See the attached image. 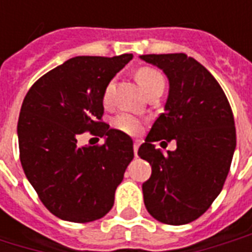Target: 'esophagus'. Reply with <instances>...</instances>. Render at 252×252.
<instances>
[{
    "mask_svg": "<svg viewBox=\"0 0 252 252\" xmlns=\"http://www.w3.org/2000/svg\"><path fill=\"white\" fill-rule=\"evenodd\" d=\"M139 146H140V143L137 142V140H135V143H133V153H135L136 157H137V150H139Z\"/></svg>",
    "mask_w": 252,
    "mask_h": 252,
    "instance_id": "1",
    "label": "esophagus"
}]
</instances>
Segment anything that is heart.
<instances>
[{"instance_id": "1", "label": "heart", "mask_w": 252, "mask_h": 252, "mask_svg": "<svg viewBox=\"0 0 252 252\" xmlns=\"http://www.w3.org/2000/svg\"><path fill=\"white\" fill-rule=\"evenodd\" d=\"M136 79L137 82L140 83V86L144 89L146 93H150L151 90L158 88V86H164L163 75L158 70L153 68V67H142V68H139L136 72ZM112 88H113V83L112 82L108 83L106 88H105L104 97H102L105 104H108L110 101ZM113 126L117 128L119 131L126 132V133H129V135H136V133L142 131L143 123L140 119H137L136 116L131 115L128 112H120L113 119Z\"/></svg>"}]
</instances>
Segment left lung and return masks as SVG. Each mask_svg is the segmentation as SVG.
Wrapping results in <instances>:
<instances>
[{
  "mask_svg": "<svg viewBox=\"0 0 252 252\" xmlns=\"http://www.w3.org/2000/svg\"><path fill=\"white\" fill-rule=\"evenodd\" d=\"M140 58L163 70L170 83L164 113L154 121L137 151L153 169L143 184L144 205L158 221L182 225L209 209L227 180L236 147L233 113L221 86L193 58ZM162 138H174L177 150L163 156L153 146Z\"/></svg>",
  "mask_w": 252,
  "mask_h": 252,
  "instance_id": "8db88e82",
  "label": "left lung"
}]
</instances>
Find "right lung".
<instances>
[{
    "instance_id": "right-lung-1",
    "label": "right lung",
    "mask_w": 252,
    "mask_h": 252,
    "mask_svg": "<svg viewBox=\"0 0 252 252\" xmlns=\"http://www.w3.org/2000/svg\"><path fill=\"white\" fill-rule=\"evenodd\" d=\"M132 57L71 58L39 78L23 101L20 162L41 202L62 220L94 221L113 206L133 143L102 121V97ZM86 130L107 140L81 148L77 136Z\"/></svg>"
}]
</instances>
